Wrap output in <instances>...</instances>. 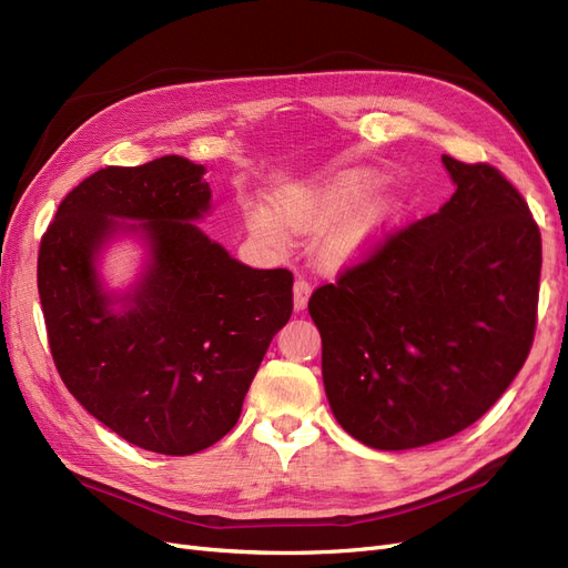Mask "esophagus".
<instances>
[{
	"label": "esophagus",
	"instance_id": "obj_1",
	"mask_svg": "<svg viewBox=\"0 0 568 568\" xmlns=\"http://www.w3.org/2000/svg\"><path fill=\"white\" fill-rule=\"evenodd\" d=\"M311 294H313V288H311V284H307L305 280H296L294 282V307H296L298 313L305 311L307 301H311Z\"/></svg>",
	"mask_w": 568,
	"mask_h": 568
}]
</instances>
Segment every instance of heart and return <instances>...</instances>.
<instances>
[{"label": "heart", "instance_id": "1", "mask_svg": "<svg viewBox=\"0 0 568 568\" xmlns=\"http://www.w3.org/2000/svg\"><path fill=\"white\" fill-rule=\"evenodd\" d=\"M384 173L374 168H346L322 180L286 189L267 205L244 211V227L270 255H286L294 237L320 236L315 261L324 272H343L363 263L379 248L400 222V201L390 192Z\"/></svg>", "mask_w": 568, "mask_h": 568}]
</instances>
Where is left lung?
Segmentation results:
<instances>
[{
    "instance_id": "1",
    "label": "left lung",
    "mask_w": 568,
    "mask_h": 568,
    "mask_svg": "<svg viewBox=\"0 0 568 568\" xmlns=\"http://www.w3.org/2000/svg\"><path fill=\"white\" fill-rule=\"evenodd\" d=\"M443 165L453 199L307 303L326 400L376 450L422 448L484 417L536 332L542 244L526 201L486 163Z\"/></svg>"
}]
</instances>
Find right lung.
<instances>
[{"instance_id": "add662e5", "label": "right lung", "mask_w": 568, "mask_h": 568, "mask_svg": "<svg viewBox=\"0 0 568 568\" xmlns=\"http://www.w3.org/2000/svg\"><path fill=\"white\" fill-rule=\"evenodd\" d=\"M203 175L182 156L99 170L61 201L38 257L65 388L120 438L175 457L232 432L294 311L288 270H253L201 232L213 205ZM123 237L143 246V267L113 290L100 265Z\"/></svg>"}]
</instances>
